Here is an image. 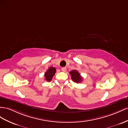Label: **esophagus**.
<instances>
[{
  "instance_id": "esophagus-1",
  "label": "esophagus",
  "mask_w": 128,
  "mask_h": 128,
  "mask_svg": "<svg viewBox=\"0 0 128 128\" xmlns=\"http://www.w3.org/2000/svg\"><path fill=\"white\" fill-rule=\"evenodd\" d=\"M62 71H63V72H65V71H66V68H65V67L62 68Z\"/></svg>"
}]
</instances>
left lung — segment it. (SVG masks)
<instances>
[{"label":"left lung","mask_w":128,"mask_h":128,"mask_svg":"<svg viewBox=\"0 0 128 128\" xmlns=\"http://www.w3.org/2000/svg\"><path fill=\"white\" fill-rule=\"evenodd\" d=\"M70 74L71 76V79L73 82L76 83L81 82L82 80V76L76 70H72L70 72Z\"/></svg>","instance_id":"left-lung-1"}]
</instances>
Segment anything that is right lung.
Instances as JSON below:
<instances>
[{"mask_svg":"<svg viewBox=\"0 0 128 128\" xmlns=\"http://www.w3.org/2000/svg\"><path fill=\"white\" fill-rule=\"evenodd\" d=\"M56 72L55 68L50 67L44 74L45 79L47 82H50Z\"/></svg>","mask_w":128,"mask_h":128,"instance_id":"obj_1","label":"right lung"}]
</instances>
